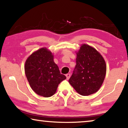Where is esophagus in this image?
Instances as JSON below:
<instances>
[{"instance_id":"34e87169","label":"esophagus","mask_w":128,"mask_h":128,"mask_svg":"<svg viewBox=\"0 0 128 128\" xmlns=\"http://www.w3.org/2000/svg\"><path fill=\"white\" fill-rule=\"evenodd\" d=\"M66 78H67V80H68L70 78V74L68 73V74H66Z\"/></svg>"}]
</instances>
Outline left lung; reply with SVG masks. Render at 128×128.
Here are the masks:
<instances>
[{"instance_id": "1", "label": "left lung", "mask_w": 128, "mask_h": 128, "mask_svg": "<svg viewBox=\"0 0 128 128\" xmlns=\"http://www.w3.org/2000/svg\"><path fill=\"white\" fill-rule=\"evenodd\" d=\"M76 54V65L69 83L82 96L95 93L106 77V62L95 48L87 44L82 45Z\"/></svg>"}]
</instances>
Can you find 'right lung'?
<instances>
[{"label": "right lung", "mask_w": 128, "mask_h": 128, "mask_svg": "<svg viewBox=\"0 0 128 128\" xmlns=\"http://www.w3.org/2000/svg\"><path fill=\"white\" fill-rule=\"evenodd\" d=\"M24 70L32 90L44 97L53 96L59 84L66 78L64 74H60L54 61V55L46 48L36 50L28 58Z\"/></svg>", "instance_id": "add662e5"}]
</instances>
